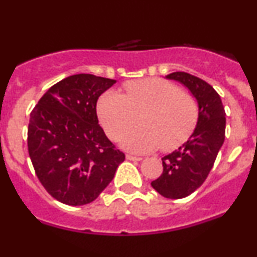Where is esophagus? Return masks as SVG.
Returning a JSON list of instances; mask_svg holds the SVG:
<instances>
[{
  "label": "esophagus",
  "mask_w": 257,
  "mask_h": 257,
  "mask_svg": "<svg viewBox=\"0 0 257 257\" xmlns=\"http://www.w3.org/2000/svg\"><path fill=\"white\" fill-rule=\"evenodd\" d=\"M125 158L128 159V161H138V162L143 159L141 157H137V156H133V155H126Z\"/></svg>",
  "instance_id": "34e87169"
}]
</instances>
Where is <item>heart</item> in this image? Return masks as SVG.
Masks as SVG:
<instances>
[{
	"instance_id": "heart-1",
	"label": "heart",
	"mask_w": 257,
	"mask_h": 257,
	"mask_svg": "<svg viewBox=\"0 0 257 257\" xmlns=\"http://www.w3.org/2000/svg\"><path fill=\"white\" fill-rule=\"evenodd\" d=\"M125 94L110 90L99 100L98 114L105 132L117 140L135 124L140 128L126 133L120 140L123 149L145 153L161 149L172 150L192 134L198 106L178 85L166 79L146 78L126 82Z\"/></svg>"
}]
</instances>
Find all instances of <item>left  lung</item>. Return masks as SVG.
I'll return each mask as SVG.
<instances>
[{"instance_id": "left-lung-1", "label": "left lung", "mask_w": 257, "mask_h": 257, "mask_svg": "<svg viewBox=\"0 0 257 257\" xmlns=\"http://www.w3.org/2000/svg\"><path fill=\"white\" fill-rule=\"evenodd\" d=\"M184 84L198 104V119L188 140L162 158L163 173L151 186L161 196L180 199L202 186L225 141L226 113L216 90L205 81L186 72L166 76Z\"/></svg>"}]
</instances>
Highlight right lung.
Segmentation results:
<instances>
[{
    "label": "right lung",
    "mask_w": 257,
    "mask_h": 257,
    "mask_svg": "<svg viewBox=\"0 0 257 257\" xmlns=\"http://www.w3.org/2000/svg\"><path fill=\"white\" fill-rule=\"evenodd\" d=\"M114 83L89 73L70 76L49 88L31 112L32 166L47 192L64 204L95 200L124 161L96 116L99 96Z\"/></svg>",
    "instance_id": "1"
}]
</instances>
